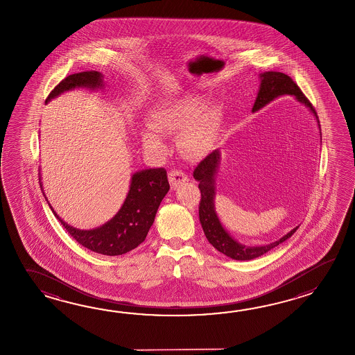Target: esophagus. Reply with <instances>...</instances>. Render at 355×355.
<instances>
[{
	"label": "esophagus",
	"mask_w": 355,
	"mask_h": 355,
	"mask_svg": "<svg viewBox=\"0 0 355 355\" xmlns=\"http://www.w3.org/2000/svg\"><path fill=\"white\" fill-rule=\"evenodd\" d=\"M168 180L173 189H178L181 187L184 182L189 180L188 176L184 174L180 170H173L168 173Z\"/></svg>",
	"instance_id": "esophagus-1"
}]
</instances>
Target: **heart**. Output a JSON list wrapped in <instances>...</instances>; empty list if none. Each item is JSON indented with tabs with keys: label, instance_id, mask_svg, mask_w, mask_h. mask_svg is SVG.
<instances>
[{
	"label": "heart",
	"instance_id": "b5f03b06",
	"mask_svg": "<svg viewBox=\"0 0 355 355\" xmlns=\"http://www.w3.org/2000/svg\"><path fill=\"white\" fill-rule=\"evenodd\" d=\"M222 124V110L218 105H205L204 98L188 95L156 106L151 112V125L142 130L146 146L164 150L161 132H180L181 150L193 159L207 156L214 148Z\"/></svg>",
	"mask_w": 355,
	"mask_h": 355
}]
</instances>
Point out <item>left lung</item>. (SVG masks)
<instances>
[{"label": "left lung", "mask_w": 355, "mask_h": 355, "mask_svg": "<svg viewBox=\"0 0 355 355\" xmlns=\"http://www.w3.org/2000/svg\"><path fill=\"white\" fill-rule=\"evenodd\" d=\"M259 78H260V85H259L257 100L252 106V113L263 109L275 98L284 95H291V96H295V100L300 101L302 105L309 107V112L316 118L317 125L320 129V121L313 106L289 76L282 72L268 71V72L260 73ZM320 137H321V129H320ZM219 162H220V150H214L198 165L193 175L194 179L199 181V189L202 193V199L199 204V220L203 227L207 240L213 245V248L218 250L220 254L231 257L234 260L245 261V260H252L264 255L268 251L277 248L282 242L287 241L289 237H292V234H295L300 226L291 230L287 234L280 237L279 240L266 243V245H260V246L245 245L234 240V237L228 234V231L223 227L219 219L216 211V204H214L216 175L218 173Z\"/></svg>", "instance_id": "8db88e82"}]
</instances>
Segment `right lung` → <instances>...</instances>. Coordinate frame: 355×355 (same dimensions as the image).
I'll use <instances>...</instances> for the list:
<instances>
[{
    "label": "right lung",
    "instance_id": "right-lung-1",
    "mask_svg": "<svg viewBox=\"0 0 355 355\" xmlns=\"http://www.w3.org/2000/svg\"><path fill=\"white\" fill-rule=\"evenodd\" d=\"M104 76L98 71H85L66 77L58 83L46 98V104L63 92L86 87L89 90H98L104 87ZM40 174V173H39ZM40 188L43 190L42 178H39ZM170 189L165 168H146L137 171L130 178L128 194L113 218L109 219L103 226L92 230H80L66 223L55 213L49 204L54 216L67 230L76 241L86 249L101 255L118 257L136 249L144 241L150 228L153 225L159 204Z\"/></svg>",
    "mask_w": 355,
    "mask_h": 355
}]
</instances>
